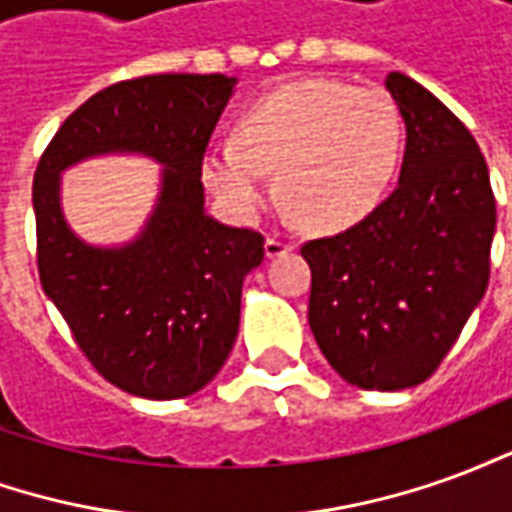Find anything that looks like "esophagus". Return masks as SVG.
<instances>
[{
  "label": "esophagus",
  "instance_id": "obj_1",
  "mask_svg": "<svg viewBox=\"0 0 512 512\" xmlns=\"http://www.w3.org/2000/svg\"><path fill=\"white\" fill-rule=\"evenodd\" d=\"M290 249H293V241L282 238V235L274 233L266 238V257H282V255H288Z\"/></svg>",
  "mask_w": 512,
  "mask_h": 512
}]
</instances>
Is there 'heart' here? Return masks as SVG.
<instances>
[{
  "label": "heart",
  "instance_id": "b5f03b06",
  "mask_svg": "<svg viewBox=\"0 0 512 512\" xmlns=\"http://www.w3.org/2000/svg\"><path fill=\"white\" fill-rule=\"evenodd\" d=\"M403 150L395 101L340 79L279 87L246 109L235 136L216 139L202 172L238 216H255L277 169L282 200L301 222L345 230L384 200Z\"/></svg>",
  "mask_w": 512,
  "mask_h": 512
}]
</instances>
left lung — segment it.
<instances>
[{
  "instance_id": "8db88e82",
  "label": "left lung",
  "mask_w": 512,
  "mask_h": 512,
  "mask_svg": "<svg viewBox=\"0 0 512 512\" xmlns=\"http://www.w3.org/2000/svg\"><path fill=\"white\" fill-rule=\"evenodd\" d=\"M406 123L397 189L345 233L301 246L310 329L359 389L422 384L450 354L491 274L496 200L480 147L439 98L389 73Z\"/></svg>"
}]
</instances>
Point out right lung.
Here are the masks:
<instances>
[{
  "label": "right lung",
  "instance_id": "right-lung-1",
  "mask_svg": "<svg viewBox=\"0 0 512 512\" xmlns=\"http://www.w3.org/2000/svg\"><path fill=\"white\" fill-rule=\"evenodd\" d=\"M222 73H156L106 87L73 112L35 169L38 274L73 340L128 395L175 400L208 384L230 356L241 285L263 263V235L205 213L202 158L233 95ZM101 152L165 164L157 211L126 247L79 242L59 211V172Z\"/></svg>",
  "mask_w": 512,
  "mask_h": 512
}]
</instances>
